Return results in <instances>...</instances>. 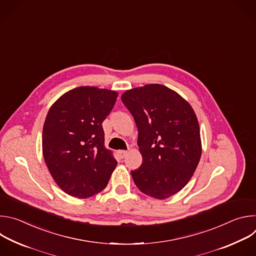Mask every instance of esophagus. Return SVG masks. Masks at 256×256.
I'll use <instances>...</instances> for the list:
<instances>
[{
  "label": "esophagus",
  "instance_id": "34e87169",
  "mask_svg": "<svg viewBox=\"0 0 256 256\" xmlns=\"http://www.w3.org/2000/svg\"><path fill=\"white\" fill-rule=\"evenodd\" d=\"M118 154H120V156L122 158H124V157L128 155V151L122 150V151H120V152H118Z\"/></svg>",
  "mask_w": 256,
  "mask_h": 256
}]
</instances>
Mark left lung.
Segmentation results:
<instances>
[{
  "label": "left lung",
  "mask_w": 256,
  "mask_h": 256,
  "mask_svg": "<svg viewBox=\"0 0 256 256\" xmlns=\"http://www.w3.org/2000/svg\"><path fill=\"white\" fill-rule=\"evenodd\" d=\"M122 100L136 122L142 157L140 168L130 172L134 182L144 194L168 198L188 184L202 156L194 109L178 93L160 84L128 90Z\"/></svg>",
  "instance_id": "8db88e82"
}]
</instances>
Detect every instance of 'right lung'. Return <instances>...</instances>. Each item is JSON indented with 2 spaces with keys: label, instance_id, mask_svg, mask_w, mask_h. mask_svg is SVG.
Instances as JSON below:
<instances>
[{
  "label": "right lung",
  "instance_id": "right-lung-1",
  "mask_svg": "<svg viewBox=\"0 0 256 256\" xmlns=\"http://www.w3.org/2000/svg\"><path fill=\"white\" fill-rule=\"evenodd\" d=\"M118 92L82 86L62 95L50 108L42 130L46 166L66 194L78 198L103 190L116 167L105 148L102 122Z\"/></svg>",
  "mask_w": 256,
  "mask_h": 256
}]
</instances>
